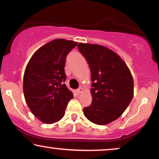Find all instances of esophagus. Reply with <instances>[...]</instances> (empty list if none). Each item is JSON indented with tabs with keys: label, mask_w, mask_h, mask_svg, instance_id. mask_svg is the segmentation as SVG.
<instances>
[{
	"label": "esophagus",
	"mask_w": 159,
	"mask_h": 159,
	"mask_svg": "<svg viewBox=\"0 0 159 159\" xmlns=\"http://www.w3.org/2000/svg\"><path fill=\"white\" fill-rule=\"evenodd\" d=\"M83 92H84V89L82 88V87H79L77 89V93H78V94H81V93Z\"/></svg>",
	"instance_id": "1"
}]
</instances>
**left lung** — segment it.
<instances>
[{"mask_svg":"<svg viewBox=\"0 0 159 159\" xmlns=\"http://www.w3.org/2000/svg\"><path fill=\"white\" fill-rule=\"evenodd\" d=\"M89 65L92 102L84 108L88 120L106 125L117 119L134 96V81L126 62L113 50L98 44H78Z\"/></svg>","mask_w":159,"mask_h":159,"instance_id":"1","label":"left lung"}]
</instances>
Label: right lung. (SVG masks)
<instances>
[{"label": "right lung", "mask_w": 159, "mask_h": 159, "mask_svg": "<svg viewBox=\"0 0 159 159\" xmlns=\"http://www.w3.org/2000/svg\"><path fill=\"white\" fill-rule=\"evenodd\" d=\"M77 42L58 39L39 48L27 63L23 78V92L32 113L44 124L62 118L67 103L73 97L63 82L68 53Z\"/></svg>", "instance_id": "1"}]
</instances>
